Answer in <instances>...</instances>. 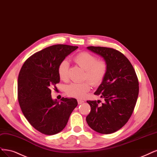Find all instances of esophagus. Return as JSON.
<instances>
[{"instance_id":"1","label":"esophagus","mask_w":157,"mask_h":157,"mask_svg":"<svg viewBox=\"0 0 157 157\" xmlns=\"http://www.w3.org/2000/svg\"><path fill=\"white\" fill-rule=\"evenodd\" d=\"M77 102H78V103L79 104V105H80V104H82V103H83V102H84V101H82V100H80V99H78L77 100Z\"/></svg>"}]
</instances>
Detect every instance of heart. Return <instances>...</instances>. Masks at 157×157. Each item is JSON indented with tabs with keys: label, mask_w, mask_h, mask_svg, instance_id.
<instances>
[{
	"label": "heart",
	"mask_w": 157,
	"mask_h": 157,
	"mask_svg": "<svg viewBox=\"0 0 157 157\" xmlns=\"http://www.w3.org/2000/svg\"><path fill=\"white\" fill-rule=\"evenodd\" d=\"M74 62L85 70L84 79H86L94 86H98L106 77L108 71V64L104 60H97V58L88 52L78 53L73 58ZM69 63L63 60L58 66V73L60 79L63 81L68 80ZM91 84L89 82H73L66 87L68 96L77 99H82L90 90Z\"/></svg>",
	"instance_id": "1"
}]
</instances>
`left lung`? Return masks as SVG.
Instances as JSON below:
<instances>
[{
	"label": "left lung",
	"mask_w": 157,
	"mask_h": 157,
	"mask_svg": "<svg viewBox=\"0 0 157 157\" xmlns=\"http://www.w3.org/2000/svg\"><path fill=\"white\" fill-rule=\"evenodd\" d=\"M87 48L105 59L108 71L94 93L105 101L99 105L100 101H87L91 111L86 121L97 132L111 134L120 130L130 119L138 96V79L131 63L121 52L104 47Z\"/></svg>",
	"instance_id": "obj_1"
}]
</instances>
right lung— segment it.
Masks as SVG:
<instances>
[{"label": "right lung", "mask_w": 157, "mask_h": 157, "mask_svg": "<svg viewBox=\"0 0 157 157\" xmlns=\"http://www.w3.org/2000/svg\"><path fill=\"white\" fill-rule=\"evenodd\" d=\"M77 46L58 44L34 53L23 63L18 77L17 97L21 111L30 125L45 135H54L66 126L78 105L74 98L51 97V88L58 90V66Z\"/></svg>", "instance_id": "add662e5"}]
</instances>
